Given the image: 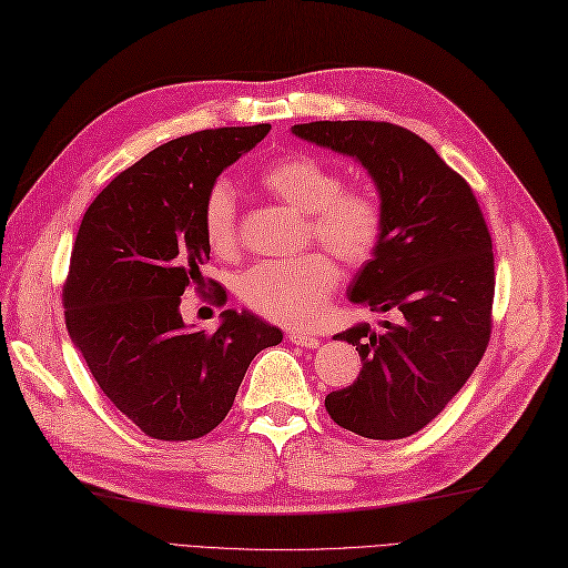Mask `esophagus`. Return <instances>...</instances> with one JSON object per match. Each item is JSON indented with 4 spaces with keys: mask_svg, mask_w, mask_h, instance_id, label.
Instances as JSON below:
<instances>
[{
    "mask_svg": "<svg viewBox=\"0 0 568 568\" xmlns=\"http://www.w3.org/2000/svg\"><path fill=\"white\" fill-rule=\"evenodd\" d=\"M286 336H288L291 344L303 346V348H317L320 346V336L308 334V332H288Z\"/></svg>",
    "mask_w": 568,
    "mask_h": 568,
    "instance_id": "34e87169",
    "label": "esophagus"
}]
</instances>
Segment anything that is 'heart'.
<instances>
[{
    "label": "heart",
    "instance_id": "b5f03b06",
    "mask_svg": "<svg viewBox=\"0 0 568 568\" xmlns=\"http://www.w3.org/2000/svg\"><path fill=\"white\" fill-rule=\"evenodd\" d=\"M260 183L267 193L311 220V234L348 265H361L377 248L385 212L365 186H342L332 164L305 152L272 160ZM210 248L229 255L236 248V195L229 181H214L203 205ZM339 270L325 253H305L280 263H260L243 274L239 296L251 311L288 327H303L327 311Z\"/></svg>",
    "mask_w": 568,
    "mask_h": 568
}]
</instances>
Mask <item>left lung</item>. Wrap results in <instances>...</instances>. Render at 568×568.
<instances>
[{
  "label": "left lung",
  "instance_id": "8db88e82",
  "mask_svg": "<svg viewBox=\"0 0 568 568\" xmlns=\"http://www.w3.org/2000/svg\"><path fill=\"white\" fill-rule=\"evenodd\" d=\"M294 135L358 160L385 226L348 301L396 315L334 339L363 361L354 385L325 398L336 425L367 439L423 430L466 385L493 329L495 255L478 201L420 135L387 121H311Z\"/></svg>",
  "mask_w": 568,
  "mask_h": 568
}]
</instances>
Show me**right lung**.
<instances>
[{
	"instance_id": "right-lung-1",
	"label": "right lung",
	"mask_w": 568,
	"mask_h": 568,
	"mask_svg": "<svg viewBox=\"0 0 568 568\" xmlns=\"http://www.w3.org/2000/svg\"><path fill=\"white\" fill-rule=\"evenodd\" d=\"M267 133L270 124H257L174 138L83 214L64 284L67 329L104 396L152 439L212 433L251 361L282 342V329L248 311H224L212 334L186 327L179 311L210 260L205 195Z\"/></svg>"
}]
</instances>
